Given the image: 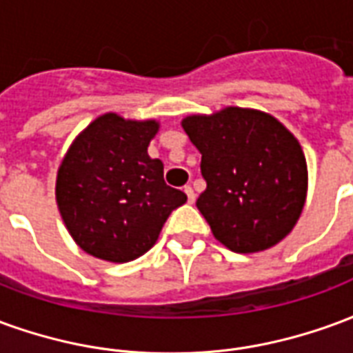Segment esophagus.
<instances>
[{"instance_id": "esophagus-1", "label": "esophagus", "mask_w": 353, "mask_h": 353, "mask_svg": "<svg viewBox=\"0 0 353 353\" xmlns=\"http://www.w3.org/2000/svg\"><path fill=\"white\" fill-rule=\"evenodd\" d=\"M185 192H187V200H189V204H192L194 199H196V194H194V191H192L191 185H187V187H185Z\"/></svg>"}]
</instances>
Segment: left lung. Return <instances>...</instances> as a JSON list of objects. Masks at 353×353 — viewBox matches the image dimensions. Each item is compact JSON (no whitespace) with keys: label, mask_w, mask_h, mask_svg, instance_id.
Wrapping results in <instances>:
<instances>
[{"label":"left lung","mask_w":353,"mask_h":353,"mask_svg":"<svg viewBox=\"0 0 353 353\" xmlns=\"http://www.w3.org/2000/svg\"><path fill=\"white\" fill-rule=\"evenodd\" d=\"M202 154L196 208L230 252L255 253L293 230L306 200V159L295 136L263 111L227 108L183 119Z\"/></svg>","instance_id":"8db88e82"}]
</instances>
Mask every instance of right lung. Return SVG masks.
I'll return each mask as SVG.
<instances>
[{
	"label": "right lung",
	"instance_id": "add662e5",
	"mask_svg": "<svg viewBox=\"0 0 353 353\" xmlns=\"http://www.w3.org/2000/svg\"><path fill=\"white\" fill-rule=\"evenodd\" d=\"M157 121L98 117L62 161L57 202L83 252L128 263L149 252L170 214L187 194L164 181V164L147 153Z\"/></svg>",
	"mask_w": 353,
	"mask_h": 353
}]
</instances>
